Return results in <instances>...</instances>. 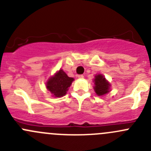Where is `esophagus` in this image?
Segmentation results:
<instances>
[{
  "label": "esophagus",
  "mask_w": 151,
  "mask_h": 151,
  "mask_svg": "<svg viewBox=\"0 0 151 151\" xmlns=\"http://www.w3.org/2000/svg\"><path fill=\"white\" fill-rule=\"evenodd\" d=\"M78 78L83 79V78H84V76H83V74H80V75H78Z\"/></svg>",
  "instance_id": "34e87169"
}]
</instances>
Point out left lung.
<instances>
[{"mask_svg": "<svg viewBox=\"0 0 151 151\" xmlns=\"http://www.w3.org/2000/svg\"><path fill=\"white\" fill-rule=\"evenodd\" d=\"M94 91L98 96H104L109 92L110 91V84L105 79V77L101 74H97L95 76L93 80Z\"/></svg>", "mask_w": 151, "mask_h": 151, "instance_id": "left-lung-1", "label": "left lung"}]
</instances>
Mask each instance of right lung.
<instances>
[{
  "label": "right lung",
  "instance_id": "1",
  "mask_svg": "<svg viewBox=\"0 0 151 151\" xmlns=\"http://www.w3.org/2000/svg\"><path fill=\"white\" fill-rule=\"evenodd\" d=\"M73 81L74 78L68 77L63 70L60 69L49 79L46 86L53 96L61 97L66 95Z\"/></svg>",
  "mask_w": 151,
  "mask_h": 151
}]
</instances>
